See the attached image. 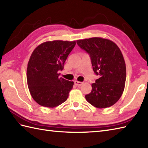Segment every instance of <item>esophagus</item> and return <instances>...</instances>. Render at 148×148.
<instances>
[{
    "instance_id": "34e87169",
    "label": "esophagus",
    "mask_w": 148,
    "mask_h": 148,
    "mask_svg": "<svg viewBox=\"0 0 148 148\" xmlns=\"http://www.w3.org/2000/svg\"><path fill=\"white\" fill-rule=\"evenodd\" d=\"M74 84H76V86H81L83 84L82 82H80V81H74Z\"/></svg>"
}]
</instances>
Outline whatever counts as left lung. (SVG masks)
<instances>
[{"mask_svg":"<svg viewBox=\"0 0 148 148\" xmlns=\"http://www.w3.org/2000/svg\"><path fill=\"white\" fill-rule=\"evenodd\" d=\"M76 42L89 54L93 71L99 76L86 100L99 109L114 105L122 95L126 81V65L121 50L112 40L101 37Z\"/></svg>","mask_w":148,"mask_h":148,"instance_id":"8db88e82","label":"left lung"}]
</instances>
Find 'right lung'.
<instances>
[{"mask_svg": "<svg viewBox=\"0 0 148 148\" xmlns=\"http://www.w3.org/2000/svg\"><path fill=\"white\" fill-rule=\"evenodd\" d=\"M76 41L53 40L40 44L30 56L27 69L28 87L33 99L47 108H55L67 100L73 81L60 77V71Z\"/></svg>", "mask_w": 148, "mask_h": 148, "instance_id": "right-lung-1", "label": "right lung"}]
</instances>
